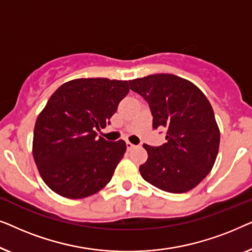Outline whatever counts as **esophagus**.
Masks as SVG:
<instances>
[{"instance_id": "34e87169", "label": "esophagus", "mask_w": 252, "mask_h": 252, "mask_svg": "<svg viewBox=\"0 0 252 252\" xmlns=\"http://www.w3.org/2000/svg\"><path fill=\"white\" fill-rule=\"evenodd\" d=\"M126 147H127V150H132V149H133V148H134V147H135V146H134V144H133V143H130V142H129V141H127V142H126Z\"/></svg>"}]
</instances>
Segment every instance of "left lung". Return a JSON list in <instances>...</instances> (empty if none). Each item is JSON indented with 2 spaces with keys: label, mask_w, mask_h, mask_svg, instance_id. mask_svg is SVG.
<instances>
[{
  "label": "left lung",
  "mask_w": 252,
  "mask_h": 252,
  "mask_svg": "<svg viewBox=\"0 0 252 252\" xmlns=\"http://www.w3.org/2000/svg\"><path fill=\"white\" fill-rule=\"evenodd\" d=\"M129 86L149 104L154 129L167 130L166 143L143 144L148 159L140 166L142 178L173 194L195 188L212 170L220 142L206 96L190 81L168 73L134 79Z\"/></svg>",
  "instance_id": "obj_1"
}]
</instances>
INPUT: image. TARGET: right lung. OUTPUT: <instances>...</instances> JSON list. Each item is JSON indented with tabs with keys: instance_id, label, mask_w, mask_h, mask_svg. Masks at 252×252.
<instances>
[{
	"instance_id": "obj_1",
	"label": "right lung",
	"mask_w": 252,
	"mask_h": 252,
	"mask_svg": "<svg viewBox=\"0 0 252 252\" xmlns=\"http://www.w3.org/2000/svg\"><path fill=\"white\" fill-rule=\"evenodd\" d=\"M129 81L75 79L51 95L37 117L33 157L46 185L66 198H84L106 186L126 151L125 141H106L96 129L110 124Z\"/></svg>"
}]
</instances>
